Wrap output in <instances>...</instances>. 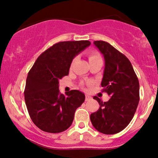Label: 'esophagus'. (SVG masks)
I'll list each match as a JSON object with an SVG mask.
<instances>
[{
	"label": "esophagus",
	"mask_w": 158,
	"mask_h": 158,
	"mask_svg": "<svg viewBox=\"0 0 158 158\" xmlns=\"http://www.w3.org/2000/svg\"><path fill=\"white\" fill-rule=\"evenodd\" d=\"M91 99H92V97H91V96H89V95H88V94H86V98H85V101H89V100H91Z\"/></svg>",
	"instance_id": "esophagus-1"
}]
</instances>
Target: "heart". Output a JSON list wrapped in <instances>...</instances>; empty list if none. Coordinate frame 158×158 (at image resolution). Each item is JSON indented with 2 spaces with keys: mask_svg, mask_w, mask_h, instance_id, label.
I'll use <instances>...</instances> for the list:
<instances>
[{
  "mask_svg": "<svg viewBox=\"0 0 158 158\" xmlns=\"http://www.w3.org/2000/svg\"><path fill=\"white\" fill-rule=\"evenodd\" d=\"M88 58L89 62L94 60H101V57L100 56V55L97 52H92L88 54Z\"/></svg>",
  "mask_w": 158,
  "mask_h": 158,
  "instance_id": "obj_1",
  "label": "heart"
}]
</instances>
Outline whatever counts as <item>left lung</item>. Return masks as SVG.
I'll return each mask as SVG.
<instances>
[{"label":"left lung","mask_w":158,"mask_h":158,"mask_svg":"<svg viewBox=\"0 0 158 158\" xmlns=\"http://www.w3.org/2000/svg\"><path fill=\"white\" fill-rule=\"evenodd\" d=\"M94 44L104 57L101 86L111 98L103 102L94 96L100 107L91 114L90 120L98 131L114 135L123 130L134 117L140 100L139 81L131 62L123 54L103 40H94Z\"/></svg>","instance_id":"left-lung-1"}]
</instances>
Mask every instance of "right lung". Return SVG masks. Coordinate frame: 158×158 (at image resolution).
Listing matches in <instances>:
<instances>
[{"label":"right lung","instance_id":"add662e5","mask_svg":"<svg viewBox=\"0 0 158 158\" xmlns=\"http://www.w3.org/2000/svg\"><path fill=\"white\" fill-rule=\"evenodd\" d=\"M90 44L89 40L54 44L37 58L28 73L26 105L33 123L42 131L59 133L72 125L85 94L78 90H71L66 95L60 94L59 80L69 75L74 57Z\"/></svg>","mask_w":158,"mask_h":158}]
</instances>
